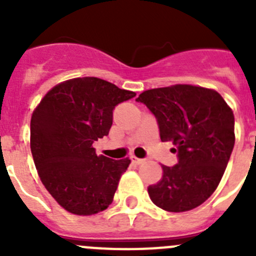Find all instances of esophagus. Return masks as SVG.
<instances>
[{"label": "esophagus", "mask_w": 256, "mask_h": 256, "mask_svg": "<svg viewBox=\"0 0 256 256\" xmlns=\"http://www.w3.org/2000/svg\"><path fill=\"white\" fill-rule=\"evenodd\" d=\"M130 160H132L133 164H136V165H140V164H142V162H144V159H138V158H136V156H132V158H130Z\"/></svg>", "instance_id": "34e87169"}]
</instances>
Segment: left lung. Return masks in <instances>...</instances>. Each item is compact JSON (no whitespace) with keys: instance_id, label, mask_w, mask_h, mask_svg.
Instances as JSON below:
<instances>
[{"instance_id":"left-lung-1","label":"left lung","mask_w":256,"mask_h":256,"mask_svg":"<svg viewBox=\"0 0 256 256\" xmlns=\"http://www.w3.org/2000/svg\"><path fill=\"white\" fill-rule=\"evenodd\" d=\"M156 118L162 142L176 146L178 162L162 165V178L148 186L156 206L180 212L195 209L220 182L234 146V116L218 92L177 84L142 92L136 98Z\"/></svg>"}]
</instances>
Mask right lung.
I'll list each match as a JSON object with an SVG mask.
<instances>
[{"mask_svg":"<svg viewBox=\"0 0 256 256\" xmlns=\"http://www.w3.org/2000/svg\"><path fill=\"white\" fill-rule=\"evenodd\" d=\"M136 96L102 79H70L54 87L30 120V150L47 191L68 212L92 216L112 202L130 160L97 156L115 106Z\"/></svg>","mask_w":256,"mask_h":256,"instance_id":"obj_1","label":"right lung"}]
</instances>
